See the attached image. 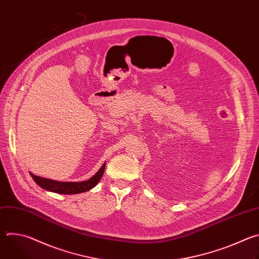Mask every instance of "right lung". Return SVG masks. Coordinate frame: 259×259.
<instances>
[{
	"label": "right lung",
	"instance_id": "1",
	"mask_svg": "<svg viewBox=\"0 0 259 259\" xmlns=\"http://www.w3.org/2000/svg\"><path fill=\"white\" fill-rule=\"evenodd\" d=\"M105 168V163L102 165V167L98 170V172L91 177L89 180L82 181V182H60L55 181L48 178H43L40 176L33 175L30 173V176L33 178L34 182L38 184L39 187L46 191H50L57 194H63V195H73V194H80L85 193L92 188H94L96 184L99 182L100 178L103 175V171Z\"/></svg>",
	"mask_w": 259,
	"mask_h": 259
}]
</instances>
